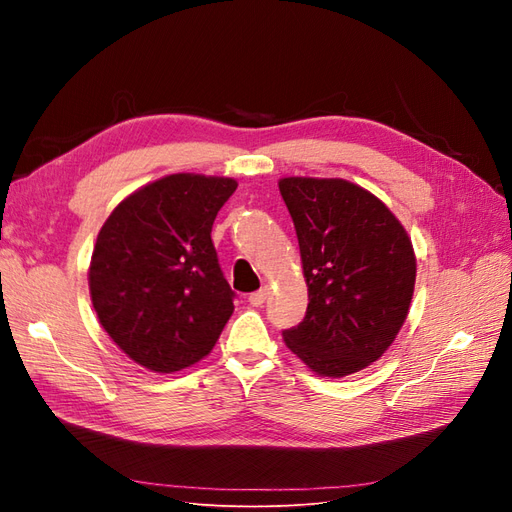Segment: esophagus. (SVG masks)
<instances>
[{
	"mask_svg": "<svg viewBox=\"0 0 512 512\" xmlns=\"http://www.w3.org/2000/svg\"><path fill=\"white\" fill-rule=\"evenodd\" d=\"M267 294H269V288H260V290L252 292L250 299H247V301H250V305H254V307H260L262 303L267 301Z\"/></svg>",
	"mask_w": 512,
	"mask_h": 512,
	"instance_id": "esophagus-1",
	"label": "esophagus"
}]
</instances>
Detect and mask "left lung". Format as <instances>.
Returning a JSON list of instances; mask_svg holds the SVG:
<instances>
[{"instance_id":"8db88e82","label":"left lung","mask_w":512,"mask_h":512,"mask_svg":"<svg viewBox=\"0 0 512 512\" xmlns=\"http://www.w3.org/2000/svg\"><path fill=\"white\" fill-rule=\"evenodd\" d=\"M280 192L309 297L286 346L320 376L354 374L380 359L408 316L412 243L384 203L350 181L288 177Z\"/></svg>"}]
</instances>
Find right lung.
<instances>
[{
    "label": "right lung",
    "instance_id": "obj_1",
    "mask_svg": "<svg viewBox=\"0 0 512 512\" xmlns=\"http://www.w3.org/2000/svg\"><path fill=\"white\" fill-rule=\"evenodd\" d=\"M235 179L168 175L128 196L104 222L89 290L104 331L158 374L198 363L235 312L211 241Z\"/></svg>",
    "mask_w": 512,
    "mask_h": 512
}]
</instances>
